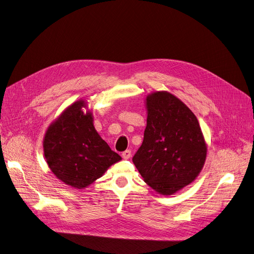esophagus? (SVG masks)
Listing matches in <instances>:
<instances>
[{
	"label": "esophagus",
	"mask_w": 254,
	"mask_h": 254,
	"mask_svg": "<svg viewBox=\"0 0 254 254\" xmlns=\"http://www.w3.org/2000/svg\"><path fill=\"white\" fill-rule=\"evenodd\" d=\"M130 155H131V152H130L129 149H127V150H126V151H124V152L122 153V156H123L125 159H128V158L130 157Z\"/></svg>",
	"instance_id": "obj_1"
}]
</instances>
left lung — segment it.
Segmentation results:
<instances>
[{
  "instance_id": "left-lung-1",
  "label": "left lung",
  "mask_w": 254,
  "mask_h": 254,
  "mask_svg": "<svg viewBox=\"0 0 254 254\" xmlns=\"http://www.w3.org/2000/svg\"><path fill=\"white\" fill-rule=\"evenodd\" d=\"M146 107L147 126L132 163L151 189L173 194L199 174L207 145L195 115L172 93H151Z\"/></svg>"
}]
</instances>
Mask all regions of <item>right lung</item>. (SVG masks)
Returning <instances> with one entry per match:
<instances>
[{
  "instance_id": "add662e5",
  "label": "right lung",
  "mask_w": 254,
  "mask_h": 254,
  "mask_svg": "<svg viewBox=\"0 0 254 254\" xmlns=\"http://www.w3.org/2000/svg\"><path fill=\"white\" fill-rule=\"evenodd\" d=\"M84 106L82 100L69 106L49 126L43 141L44 155L53 174L78 190L90 185L122 159L100 137L91 112L82 111Z\"/></svg>"
}]
</instances>
